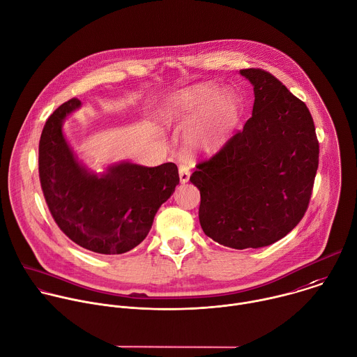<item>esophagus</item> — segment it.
<instances>
[{
	"label": "esophagus",
	"mask_w": 357,
	"mask_h": 357,
	"mask_svg": "<svg viewBox=\"0 0 357 357\" xmlns=\"http://www.w3.org/2000/svg\"><path fill=\"white\" fill-rule=\"evenodd\" d=\"M179 178H181L182 183L189 181V178H190V168L186 164H181L179 165Z\"/></svg>",
	"instance_id": "obj_1"
}]
</instances>
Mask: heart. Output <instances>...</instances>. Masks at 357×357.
<instances>
[{"instance_id":"obj_1","label":"heart","mask_w":357,"mask_h":357,"mask_svg":"<svg viewBox=\"0 0 357 357\" xmlns=\"http://www.w3.org/2000/svg\"><path fill=\"white\" fill-rule=\"evenodd\" d=\"M165 114L169 121L192 123L188 146L193 150H213L231 133L240 114V102L232 92L214 86H192L171 95Z\"/></svg>"}]
</instances>
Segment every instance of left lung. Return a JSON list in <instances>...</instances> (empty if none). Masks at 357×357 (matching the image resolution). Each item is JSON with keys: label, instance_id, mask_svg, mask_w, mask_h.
Wrapping results in <instances>:
<instances>
[{"label": "left lung", "instance_id": "obj_1", "mask_svg": "<svg viewBox=\"0 0 357 357\" xmlns=\"http://www.w3.org/2000/svg\"><path fill=\"white\" fill-rule=\"evenodd\" d=\"M241 74L254 85L252 116L190 176L204 234L234 250L271 245L301 221L319 158L307 105L262 68Z\"/></svg>", "mask_w": 357, "mask_h": 357}]
</instances>
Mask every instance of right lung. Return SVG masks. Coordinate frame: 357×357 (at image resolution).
Instances as JSON below:
<instances>
[{"label": "right lung", "instance_id": "right-lung-1", "mask_svg": "<svg viewBox=\"0 0 357 357\" xmlns=\"http://www.w3.org/2000/svg\"><path fill=\"white\" fill-rule=\"evenodd\" d=\"M79 105L77 98L64 102L43 128L39 142L43 196L53 220L73 243L96 254H125L146 238L157 210L174 193L178 167L122 162L102 176L89 174L77 162L61 132L64 117Z\"/></svg>", "mask_w": 357, "mask_h": 357}]
</instances>
